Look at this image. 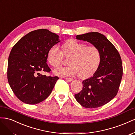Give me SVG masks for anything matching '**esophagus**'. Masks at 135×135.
I'll list each match as a JSON object with an SVG mask.
<instances>
[{
  "label": "esophagus",
  "instance_id": "34e87169",
  "mask_svg": "<svg viewBox=\"0 0 135 135\" xmlns=\"http://www.w3.org/2000/svg\"><path fill=\"white\" fill-rule=\"evenodd\" d=\"M65 79H66V80L67 81H68V82H71V81H72L73 80V79L72 78H66Z\"/></svg>",
  "mask_w": 135,
  "mask_h": 135
}]
</instances>
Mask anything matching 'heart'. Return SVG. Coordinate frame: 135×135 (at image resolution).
I'll return each mask as SVG.
<instances>
[{
  "instance_id": "heart-1",
  "label": "heart",
  "mask_w": 135,
  "mask_h": 135,
  "mask_svg": "<svg viewBox=\"0 0 135 135\" xmlns=\"http://www.w3.org/2000/svg\"><path fill=\"white\" fill-rule=\"evenodd\" d=\"M64 55L69 57L70 65L57 68L55 75L66 77L79 75L81 78H86L97 71L101 61V53L94 45L86 46L75 40H69L63 45V51L58 46L53 45L47 52V60L54 67H58L63 62Z\"/></svg>"
}]
</instances>
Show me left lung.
<instances>
[{
  "mask_svg": "<svg viewBox=\"0 0 135 135\" xmlns=\"http://www.w3.org/2000/svg\"><path fill=\"white\" fill-rule=\"evenodd\" d=\"M76 39L87 41L97 47L101 61L91 78L83 81V89L75 94L81 105L97 108L105 105L118 93L123 76L121 57L117 49L103 34L90 32L76 36Z\"/></svg>",
  "mask_w": 135,
  "mask_h": 135,
  "instance_id": "8db88e82",
  "label": "left lung"
}]
</instances>
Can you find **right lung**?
Wrapping results in <instances>:
<instances>
[{"instance_id":"right-lung-1","label":"right lung","mask_w":135,"mask_h":135,"mask_svg":"<svg viewBox=\"0 0 135 135\" xmlns=\"http://www.w3.org/2000/svg\"><path fill=\"white\" fill-rule=\"evenodd\" d=\"M59 42L55 33L38 29L22 37L11 50L8 60V81L22 102L35 105L51 94L59 78L42 75L40 72L51 71L46 63L47 52Z\"/></svg>"}]
</instances>
